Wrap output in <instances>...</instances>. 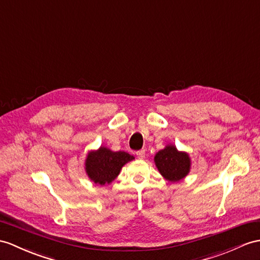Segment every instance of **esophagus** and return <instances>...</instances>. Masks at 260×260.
Here are the masks:
<instances>
[{"mask_svg":"<svg viewBox=\"0 0 260 260\" xmlns=\"http://www.w3.org/2000/svg\"><path fill=\"white\" fill-rule=\"evenodd\" d=\"M137 156H138V159H140V160L144 159V156H145V151H144V150L138 151V152H137Z\"/></svg>","mask_w":260,"mask_h":260,"instance_id":"1","label":"esophagus"}]
</instances>
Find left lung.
<instances>
[{
    "label": "left lung",
    "mask_w": 260,
    "mask_h": 260,
    "mask_svg": "<svg viewBox=\"0 0 260 260\" xmlns=\"http://www.w3.org/2000/svg\"><path fill=\"white\" fill-rule=\"evenodd\" d=\"M155 167L169 182H179L191 171V157L185 151H179L174 144H167L154 155Z\"/></svg>",
    "instance_id": "1"
}]
</instances>
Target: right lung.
Segmentation results:
<instances>
[{
    "instance_id": "add662e5",
    "label": "right lung",
    "mask_w": 260,
    "mask_h": 260,
    "mask_svg": "<svg viewBox=\"0 0 260 260\" xmlns=\"http://www.w3.org/2000/svg\"><path fill=\"white\" fill-rule=\"evenodd\" d=\"M132 160H135V156L124 151L115 152L101 145L99 149L91 150L87 153L85 171L94 184H110L119 175L124 164Z\"/></svg>"
}]
</instances>
